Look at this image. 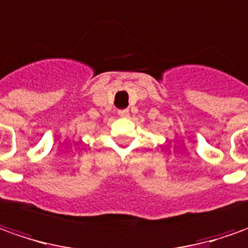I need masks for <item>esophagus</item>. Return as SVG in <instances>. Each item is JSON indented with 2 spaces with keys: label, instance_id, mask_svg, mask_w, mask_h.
Returning a JSON list of instances; mask_svg holds the SVG:
<instances>
[{
  "label": "esophagus",
  "instance_id": "34e87169",
  "mask_svg": "<svg viewBox=\"0 0 248 248\" xmlns=\"http://www.w3.org/2000/svg\"><path fill=\"white\" fill-rule=\"evenodd\" d=\"M119 116H120V117H128V116H129V110H128V109H121V110H119Z\"/></svg>",
  "mask_w": 248,
  "mask_h": 248
}]
</instances>
